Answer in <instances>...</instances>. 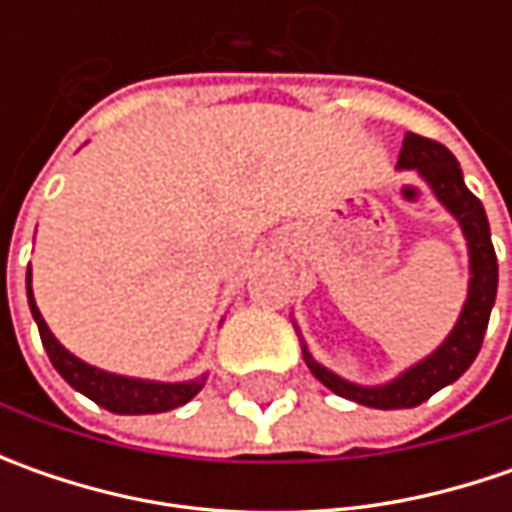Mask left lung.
I'll return each mask as SVG.
<instances>
[{
	"label": "left lung",
	"mask_w": 512,
	"mask_h": 512,
	"mask_svg": "<svg viewBox=\"0 0 512 512\" xmlns=\"http://www.w3.org/2000/svg\"><path fill=\"white\" fill-rule=\"evenodd\" d=\"M396 168L416 170L430 185V190L436 193V199L462 225L467 253H470V285H467V302L462 307V316H459L456 327L450 330V336L427 359L407 367L393 382L376 384V387L347 382L342 376H336L333 370H327L325 364L316 362L302 344L310 373L325 384L327 390H333L342 399L359 402L364 407H379V410L419 407L433 393H439L442 387L453 384L462 376L482 350L484 330L490 322V310H493L496 287H499V262H496L493 242H490L487 213H484L482 202L464 185L462 168H459L456 156L433 139H424L419 133H407Z\"/></svg>",
	"instance_id": "1"
}]
</instances>
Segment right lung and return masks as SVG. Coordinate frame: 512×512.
I'll return each mask as SVG.
<instances>
[{"mask_svg": "<svg viewBox=\"0 0 512 512\" xmlns=\"http://www.w3.org/2000/svg\"><path fill=\"white\" fill-rule=\"evenodd\" d=\"M28 305L42 344L48 350L50 364L59 370V376L79 390L82 396H88L90 402H96L99 407H105L110 413L119 416H142V413H165L173 407L187 404L202 387H205V376L202 379H190V382H148V379H130V376H116L108 370H99L93 364L76 359L70 350H65L59 339L50 333V327L45 325L39 307L33 302V290H30V265H28Z\"/></svg>", "mask_w": 512, "mask_h": 512, "instance_id": "right-lung-1", "label": "right lung"}]
</instances>
